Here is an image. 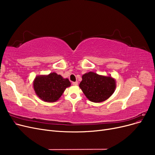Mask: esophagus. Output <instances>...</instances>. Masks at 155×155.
<instances>
[{
	"label": "esophagus",
	"mask_w": 155,
	"mask_h": 155,
	"mask_svg": "<svg viewBox=\"0 0 155 155\" xmlns=\"http://www.w3.org/2000/svg\"><path fill=\"white\" fill-rule=\"evenodd\" d=\"M72 85H78V81L72 82Z\"/></svg>",
	"instance_id": "esophagus-1"
}]
</instances>
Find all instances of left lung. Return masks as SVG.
<instances>
[{
  "label": "left lung",
  "mask_w": 155,
  "mask_h": 155,
  "mask_svg": "<svg viewBox=\"0 0 155 155\" xmlns=\"http://www.w3.org/2000/svg\"><path fill=\"white\" fill-rule=\"evenodd\" d=\"M79 87L91 101L100 103L107 100L115 91L116 80L110 76H101L93 72L82 76Z\"/></svg>",
  "instance_id": "obj_1"
}]
</instances>
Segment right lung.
Returning <instances> with one entry per match:
<instances>
[{"label":"right lung","instance_id":"add662e5","mask_svg":"<svg viewBox=\"0 0 155 155\" xmlns=\"http://www.w3.org/2000/svg\"><path fill=\"white\" fill-rule=\"evenodd\" d=\"M70 85L68 79L63 78L55 72L37 76L33 82L36 95L43 101L50 103L58 101Z\"/></svg>","mask_w":155,"mask_h":155}]
</instances>
